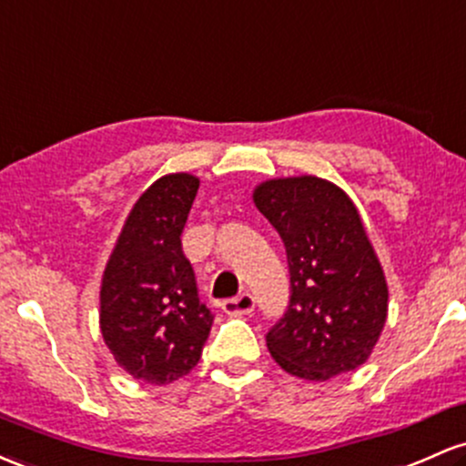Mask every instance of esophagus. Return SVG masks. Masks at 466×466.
<instances>
[{"label": "esophagus", "instance_id": "esophagus-1", "mask_svg": "<svg viewBox=\"0 0 466 466\" xmlns=\"http://www.w3.org/2000/svg\"><path fill=\"white\" fill-rule=\"evenodd\" d=\"M254 305H257L254 296L249 294V291H243V294L234 296V299L223 300L221 308H223L225 314L241 316V314H249V311H254Z\"/></svg>", "mask_w": 466, "mask_h": 466}]
</instances>
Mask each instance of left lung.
I'll list each match as a JSON object with an SVG mask.
<instances>
[{
	"label": "left lung",
	"mask_w": 466,
	"mask_h": 466,
	"mask_svg": "<svg viewBox=\"0 0 466 466\" xmlns=\"http://www.w3.org/2000/svg\"><path fill=\"white\" fill-rule=\"evenodd\" d=\"M252 198L289 265V305L268 331L269 354L305 380L358 370L382 334L390 289L354 201L311 175L269 178Z\"/></svg>",
	"instance_id": "left-lung-1"
}]
</instances>
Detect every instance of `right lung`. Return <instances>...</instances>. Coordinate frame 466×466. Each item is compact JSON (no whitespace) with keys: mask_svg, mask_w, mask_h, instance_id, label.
<instances>
[{"mask_svg":"<svg viewBox=\"0 0 466 466\" xmlns=\"http://www.w3.org/2000/svg\"><path fill=\"white\" fill-rule=\"evenodd\" d=\"M197 190L187 172L157 178L127 214L101 279L104 342L121 370L152 385L190 374L214 320L181 248Z\"/></svg>","mask_w":466,"mask_h":466,"instance_id":"1","label":"right lung"}]
</instances>
